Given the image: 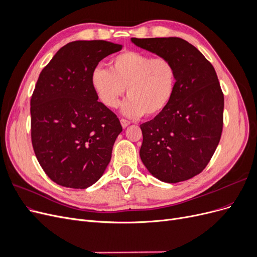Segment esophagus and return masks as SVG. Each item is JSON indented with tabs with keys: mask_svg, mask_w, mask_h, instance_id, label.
<instances>
[{
	"mask_svg": "<svg viewBox=\"0 0 257 257\" xmlns=\"http://www.w3.org/2000/svg\"><path fill=\"white\" fill-rule=\"evenodd\" d=\"M120 122H121V125H122L123 128H125V127H127L130 125V121H127L126 119H121Z\"/></svg>",
	"mask_w": 257,
	"mask_h": 257,
	"instance_id": "esophagus-1",
	"label": "esophagus"
}]
</instances>
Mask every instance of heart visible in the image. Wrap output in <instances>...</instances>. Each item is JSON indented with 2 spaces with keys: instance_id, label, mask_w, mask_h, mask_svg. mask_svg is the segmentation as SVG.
Listing matches in <instances>:
<instances>
[{
  "instance_id": "obj_1",
  "label": "heart",
  "mask_w": 257,
  "mask_h": 257,
  "mask_svg": "<svg viewBox=\"0 0 257 257\" xmlns=\"http://www.w3.org/2000/svg\"><path fill=\"white\" fill-rule=\"evenodd\" d=\"M91 85L97 99L108 108H116L125 93L122 111L131 118L155 116L172 102L177 87V69L165 57L137 51H123L110 60V69L96 66Z\"/></svg>"
}]
</instances>
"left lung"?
<instances>
[{
	"mask_svg": "<svg viewBox=\"0 0 257 257\" xmlns=\"http://www.w3.org/2000/svg\"><path fill=\"white\" fill-rule=\"evenodd\" d=\"M138 47L168 58L177 69L172 102L141 125V159L159 180L177 183L200 174L223 130L224 95L212 64L179 37L131 38Z\"/></svg>",
	"mask_w": 257,
	"mask_h": 257,
	"instance_id": "8db88e82",
	"label": "left lung"
}]
</instances>
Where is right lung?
I'll use <instances>...</instances> for the list:
<instances>
[{"label": "right lung", "instance_id": "1", "mask_svg": "<svg viewBox=\"0 0 257 257\" xmlns=\"http://www.w3.org/2000/svg\"><path fill=\"white\" fill-rule=\"evenodd\" d=\"M121 49L106 41L68 43L38 77L31 97V139L40 165L59 185L87 189L109 164L122 126L97 100L91 74Z\"/></svg>", "mask_w": 257, "mask_h": 257}]
</instances>
